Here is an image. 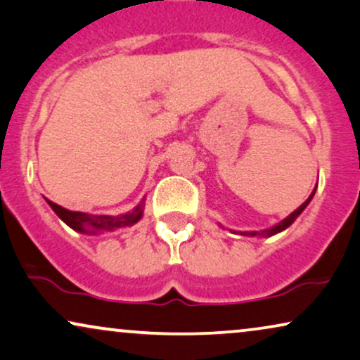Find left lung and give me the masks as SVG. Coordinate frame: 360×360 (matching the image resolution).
Returning a JSON list of instances; mask_svg holds the SVG:
<instances>
[{
  "label": "left lung",
  "instance_id": "left-lung-1",
  "mask_svg": "<svg viewBox=\"0 0 360 360\" xmlns=\"http://www.w3.org/2000/svg\"><path fill=\"white\" fill-rule=\"evenodd\" d=\"M317 188V186H316ZM316 188H314V191L311 193V195H309V198L306 199V201H304L301 206H299L297 209H295L294 212H290L288 217H285V219H282L281 222H277L276 226H272V227H269V229H262V231H233V229H229L231 233H234V234H240V236H249V238H271V236H274V234H279V233H282V231H285L288 229V227L292 224V222L297 219L299 216H301L302 214V211L304 209H306L307 206H309V202L312 201V198H314V194H316ZM222 229H224V226L222 224H219Z\"/></svg>",
  "mask_w": 360,
  "mask_h": 360
}]
</instances>
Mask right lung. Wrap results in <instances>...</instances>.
<instances>
[{"label": "right lung", "mask_w": 360, "mask_h": 360, "mask_svg": "<svg viewBox=\"0 0 360 360\" xmlns=\"http://www.w3.org/2000/svg\"><path fill=\"white\" fill-rule=\"evenodd\" d=\"M46 202L56 212L59 219L70 226L71 229H75L76 233L81 234H99L103 231H116L121 229V227H129L143 217L144 211V199L134 209H131V211L124 214H120V216H101V214L70 211V209L58 206L56 202L49 201V199H46Z\"/></svg>", "instance_id": "1"}]
</instances>
